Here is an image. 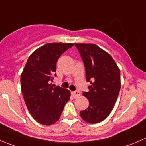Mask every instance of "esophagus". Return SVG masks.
Masks as SVG:
<instances>
[{"mask_svg":"<svg viewBox=\"0 0 146 146\" xmlns=\"http://www.w3.org/2000/svg\"><path fill=\"white\" fill-rule=\"evenodd\" d=\"M72 94L74 98H77L81 95V93L79 92V91H74V92L72 93Z\"/></svg>","mask_w":146,"mask_h":146,"instance_id":"1","label":"esophagus"}]
</instances>
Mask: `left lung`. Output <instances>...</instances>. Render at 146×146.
Listing matches in <instances>:
<instances>
[{"label": "left lung", "mask_w": 146, "mask_h": 146, "mask_svg": "<svg viewBox=\"0 0 146 146\" xmlns=\"http://www.w3.org/2000/svg\"><path fill=\"white\" fill-rule=\"evenodd\" d=\"M81 54L86 68V78L91 82L88 108L80 116L89 124H96L109 116L117 99L120 88V70L112 57L94 43H74Z\"/></svg>", "instance_id": "1"}]
</instances>
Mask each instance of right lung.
<instances>
[{"label":"right lung","mask_w":146,"mask_h":146,"mask_svg":"<svg viewBox=\"0 0 146 146\" xmlns=\"http://www.w3.org/2000/svg\"><path fill=\"white\" fill-rule=\"evenodd\" d=\"M74 43H50L34 50L21 74V89L29 112L43 125L55 124L70 98V91L51 82L56 76V63Z\"/></svg>","instance_id":"add662e5"}]
</instances>
